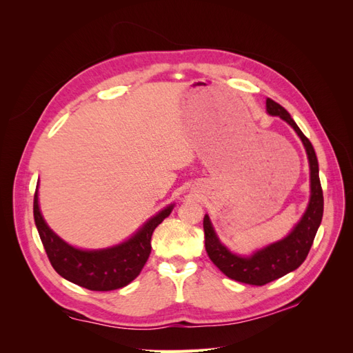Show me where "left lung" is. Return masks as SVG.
Wrapping results in <instances>:
<instances>
[{"mask_svg": "<svg viewBox=\"0 0 353 353\" xmlns=\"http://www.w3.org/2000/svg\"><path fill=\"white\" fill-rule=\"evenodd\" d=\"M266 112L271 116H280L283 121L290 125L296 134L301 137L305 145L309 169H311V199H309V205L302 219L297 222V225L287 237L266 245V248L254 252L250 256H239L231 253L219 241L215 230L212 227L209 215H205V219H203L205 245L210 261L228 279L252 285H263L276 279H281L283 275L297 270L303 263L309 250H311L324 212L323 188L318 175V159L311 141L307 140L301 131V128L292 119V116L279 103L266 99Z\"/></svg>", "mask_w": 353, "mask_h": 353, "instance_id": "8db88e82", "label": "left lung"}]
</instances>
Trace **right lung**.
I'll return each mask as SVG.
<instances>
[{"instance_id": "right-lung-1", "label": "right lung", "mask_w": 353, "mask_h": 353, "mask_svg": "<svg viewBox=\"0 0 353 353\" xmlns=\"http://www.w3.org/2000/svg\"><path fill=\"white\" fill-rule=\"evenodd\" d=\"M174 205L148 219L131 239L101 250H82L61 240L50 230L41 215L38 188L34 196L35 225L48 259L59 275L92 292L122 288L140 275L152 252V236L156 227L172 212Z\"/></svg>"}]
</instances>
